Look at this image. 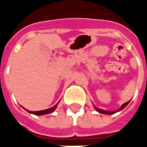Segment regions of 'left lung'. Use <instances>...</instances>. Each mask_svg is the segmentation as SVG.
Masks as SVG:
<instances>
[{
    "label": "left lung",
    "instance_id": "1",
    "mask_svg": "<svg viewBox=\"0 0 147 147\" xmlns=\"http://www.w3.org/2000/svg\"><path fill=\"white\" fill-rule=\"evenodd\" d=\"M129 102H130V100H129V101H127V102H126V103H124V104H123L121 105V107H120L119 110H115V111H107V110H102V109L97 108V107H96L94 105H94V108H95V110H96L97 112H99V113H100V114H105V115H113V114H115V113H117V112H119V111L122 110L123 109V108H125Z\"/></svg>",
    "mask_w": 147,
    "mask_h": 147
}]
</instances>
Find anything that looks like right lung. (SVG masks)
<instances>
[{
	"mask_svg": "<svg viewBox=\"0 0 147 147\" xmlns=\"http://www.w3.org/2000/svg\"><path fill=\"white\" fill-rule=\"evenodd\" d=\"M59 103V102H58ZM58 103L56 105H55L53 107H51V108H49L47 110H40V111H30V110H28L27 111L28 112V113H30V114H32V115H47V114H50V113H52L54 112L55 109H56V107H57V105H58Z\"/></svg>",
	"mask_w": 147,
	"mask_h": 147,
	"instance_id": "obj_1",
	"label": "right lung"
}]
</instances>
